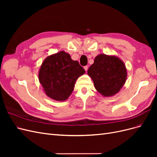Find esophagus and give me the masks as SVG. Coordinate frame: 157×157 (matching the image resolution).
Listing matches in <instances>:
<instances>
[{"label":"esophagus","mask_w":157,"mask_h":157,"mask_svg":"<svg viewBox=\"0 0 157 157\" xmlns=\"http://www.w3.org/2000/svg\"><path fill=\"white\" fill-rule=\"evenodd\" d=\"M84 70H85V71H87V70H88V67L87 65H86V66H84Z\"/></svg>","instance_id":"1"}]
</instances>
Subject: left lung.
Returning <instances> with one entry per match:
<instances>
[{"mask_svg": "<svg viewBox=\"0 0 157 157\" xmlns=\"http://www.w3.org/2000/svg\"><path fill=\"white\" fill-rule=\"evenodd\" d=\"M95 88L105 97L117 94L124 86L127 70L124 62L117 56L104 54L97 56L88 70Z\"/></svg>", "mask_w": 157, "mask_h": 157, "instance_id": "left-lung-1", "label": "left lung"}]
</instances>
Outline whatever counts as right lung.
Instances as JSON below:
<instances>
[{
	"label": "right lung",
	"instance_id": "1",
	"mask_svg": "<svg viewBox=\"0 0 157 157\" xmlns=\"http://www.w3.org/2000/svg\"><path fill=\"white\" fill-rule=\"evenodd\" d=\"M85 73L77 61L64 51L50 55L42 62L39 80L45 94L56 101H65L73 92L76 80Z\"/></svg>",
	"mask_w": 157,
	"mask_h": 157
}]
</instances>
